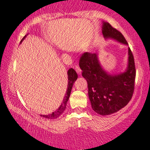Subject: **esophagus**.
Instances as JSON below:
<instances>
[{"label":"esophagus","instance_id":"obj_1","mask_svg":"<svg viewBox=\"0 0 150 150\" xmlns=\"http://www.w3.org/2000/svg\"><path fill=\"white\" fill-rule=\"evenodd\" d=\"M76 72L79 74H81V69H80V67H79V66L76 67Z\"/></svg>","mask_w":150,"mask_h":150}]
</instances>
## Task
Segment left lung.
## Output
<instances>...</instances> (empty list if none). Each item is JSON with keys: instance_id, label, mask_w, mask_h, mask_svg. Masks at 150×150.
<instances>
[{"instance_id": "obj_1", "label": "left lung", "mask_w": 150, "mask_h": 150, "mask_svg": "<svg viewBox=\"0 0 150 150\" xmlns=\"http://www.w3.org/2000/svg\"><path fill=\"white\" fill-rule=\"evenodd\" d=\"M105 38L113 39L125 45L127 40L121 33L110 23L103 22ZM128 65L123 73L109 74L101 67L96 53H84L79 60L82 76L88 82V97L92 108L97 113L107 115L117 112L132 99L134 91L136 67L130 48L128 49Z\"/></svg>"}]
</instances>
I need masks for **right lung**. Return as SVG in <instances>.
I'll return each instance as SVG.
<instances>
[{
  "mask_svg": "<svg viewBox=\"0 0 150 150\" xmlns=\"http://www.w3.org/2000/svg\"><path fill=\"white\" fill-rule=\"evenodd\" d=\"M26 35H25L23 37V38L22 39L21 43L22 41L25 38ZM67 77H68V83H67V92L63 98V100L62 101V103L60 106V107L57 109L56 110H55L54 112H53L52 113L49 114V115H40L42 117L47 118V119H50V120H53V119H55V118L58 117L60 115H62V112L64 111L66 108V106H67V103L68 100H69V98L70 96V94H71V91L72 89V86H73L74 83L75 82L76 80L78 79V75H77L76 72L74 69L72 68H70V69L68 70L67 71Z\"/></svg>",
  "mask_w": 150,
  "mask_h": 150,
  "instance_id": "1",
  "label": "right lung"
}]
</instances>
